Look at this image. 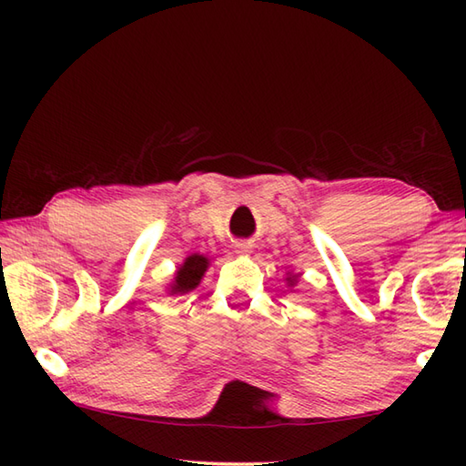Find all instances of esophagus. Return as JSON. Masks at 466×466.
<instances>
[{
	"label": "esophagus",
	"instance_id": "obj_1",
	"mask_svg": "<svg viewBox=\"0 0 466 466\" xmlns=\"http://www.w3.org/2000/svg\"><path fill=\"white\" fill-rule=\"evenodd\" d=\"M238 252H240V254L250 252V244H238Z\"/></svg>",
	"mask_w": 466,
	"mask_h": 466
}]
</instances>
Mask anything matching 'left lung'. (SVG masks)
<instances>
[{"label":"left lung","mask_w":466,"mask_h":466,"mask_svg":"<svg viewBox=\"0 0 466 466\" xmlns=\"http://www.w3.org/2000/svg\"><path fill=\"white\" fill-rule=\"evenodd\" d=\"M286 280H289V286H294L296 280H299V276H290V279H286Z\"/></svg>","instance_id":"1"}]
</instances>
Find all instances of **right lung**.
Instances as JSON below:
<instances>
[{"mask_svg":"<svg viewBox=\"0 0 466 466\" xmlns=\"http://www.w3.org/2000/svg\"><path fill=\"white\" fill-rule=\"evenodd\" d=\"M208 264H210V260H208L206 256H202V254L187 256L184 264H180V268L176 270L174 282L170 284L167 292H170V294H186V292L194 290L196 286L200 284L204 272L208 270Z\"/></svg>","mask_w":466,"mask_h":466,"instance_id":"add662e5","label":"right lung"}]
</instances>
